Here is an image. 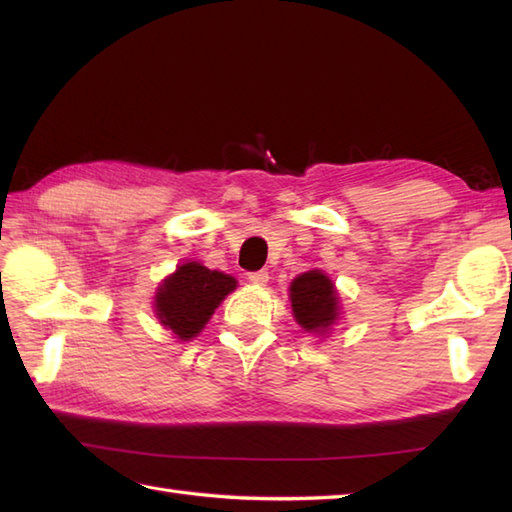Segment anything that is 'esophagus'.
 Returning a JSON list of instances; mask_svg holds the SVG:
<instances>
[{
    "mask_svg": "<svg viewBox=\"0 0 512 512\" xmlns=\"http://www.w3.org/2000/svg\"><path fill=\"white\" fill-rule=\"evenodd\" d=\"M248 281L255 286H266L268 284V273L266 270H259V273H250Z\"/></svg>",
    "mask_w": 512,
    "mask_h": 512,
    "instance_id": "obj_1",
    "label": "esophagus"
}]
</instances>
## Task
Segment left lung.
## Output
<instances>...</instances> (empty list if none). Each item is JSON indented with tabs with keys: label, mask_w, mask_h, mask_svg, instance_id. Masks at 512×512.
<instances>
[{
	"label": "left lung",
	"mask_w": 512,
	"mask_h": 512,
	"mask_svg": "<svg viewBox=\"0 0 512 512\" xmlns=\"http://www.w3.org/2000/svg\"><path fill=\"white\" fill-rule=\"evenodd\" d=\"M292 317L310 334H330L341 319V297L334 281L319 268L301 273L290 284Z\"/></svg>",
	"instance_id": "left-lung-1"
}]
</instances>
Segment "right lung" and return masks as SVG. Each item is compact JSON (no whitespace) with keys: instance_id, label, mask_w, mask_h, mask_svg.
<instances>
[{"instance_id":"right-lung-1","label":"right lung","mask_w":512,"mask_h":512,"mask_svg":"<svg viewBox=\"0 0 512 512\" xmlns=\"http://www.w3.org/2000/svg\"><path fill=\"white\" fill-rule=\"evenodd\" d=\"M235 288V277L200 262H184L160 281L154 295L156 319L173 339L191 341Z\"/></svg>"}]
</instances>
